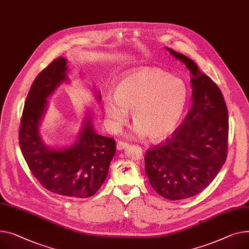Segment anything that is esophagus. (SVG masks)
Returning a JSON list of instances; mask_svg holds the SVG:
<instances>
[{"label":"esophagus","mask_w":249,"mask_h":249,"mask_svg":"<svg viewBox=\"0 0 249 249\" xmlns=\"http://www.w3.org/2000/svg\"><path fill=\"white\" fill-rule=\"evenodd\" d=\"M129 147V143H127V142H125V141H118V143H117V149L118 150H123V149H125V148H128Z\"/></svg>","instance_id":"esophagus-1"}]
</instances>
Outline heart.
Returning a JSON list of instances; mask_svg holds the SVG:
<instances>
[{
    "instance_id": "1",
    "label": "heart",
    "mask_w": 249,
    "mask_h": 249,
    "mask_svg": "<svg viewBox=\"0 0 249 249\" xmlns=\"http://www.w3.org/2000/svg\"><path fill=\"white\" fill-rule=\"evenodd\" d=\"M187 101L183 81L159 69L141 68L121 78L114 96L103 98V113L108 128L116 133L128 122V112L132 111L137 133L161 141L178 127Z\"/></svg>"
}]
</instances>
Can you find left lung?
<instances>
[{"label":"left lung","mask_w":249,"mask_h":249,"mask_svg":"<svg viewBox=\"0 0 249 249\" xmlns=\"http://www.w3.org/2000/svg\"><path fill=\"white\" fill-rule=\"evenodd\" d=\"M167 50L191 72L193 103L172 136L147 149L144 160L154 190L180 200L200 193L222 168L228 150V112L218 86L191 59Z\"/></svg>","instance_id":"8db88e82"}]
</instances>
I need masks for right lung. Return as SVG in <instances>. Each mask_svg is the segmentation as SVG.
Returning <instances> with one entry per match:
<instances>
[{"label":"right lung","instance_id":"add662e5","mask_svg":"<svg viewBox=\"0 0 249 249\" xmlns=\"http://www.w3.org/2000/svg\"><path fill=\"white\" fill-rule=\"evenodd\" d=\"M66 75L67 60L59 57L33 82L22 114L19 142L32 174L44 188L63 196L87 198L104 183L116 142L97 134L91 120L86 119L79 139L70 148L56 150L43 143L39 125L47 109V98L67 80Z\"/></svg>","mask_w":249,"mask_h":249}]
</instances>
